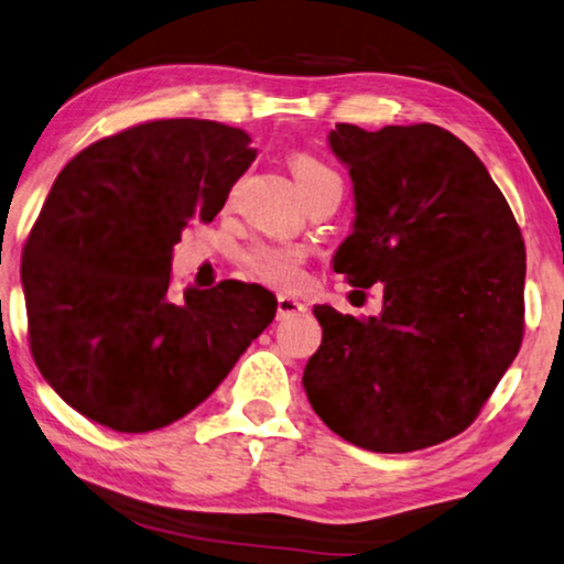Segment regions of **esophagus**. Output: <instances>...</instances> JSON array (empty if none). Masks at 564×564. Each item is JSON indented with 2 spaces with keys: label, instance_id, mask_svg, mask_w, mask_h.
Here are the masks:
<instances>
[{
  "label": "esophagus",
  "instance_id": "obj_1",
  "mask_svg": "<svg viewBox=\"0 0 564 564\" xmlns=\"http://www.w3.org/2000/svg\"><path fill=\"white\" fill-rule=\"evenodd\" d=\"M305 302L290 297V294H280L276 297V319H284V317H292V315H300V312H305Z\"/></svg>",
  "mask_w": 564,
  "mask_h": 564
}]
</instances>
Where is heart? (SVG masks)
Returning a JSON list of instances; mask_svg holds the SVG:
<instances>
[{
  "label": "heart",
  "mask_w": 564,
  "mask_h": 564,
  "mask_svg": "<svg viewBox=\"0 0 564 564\" xmlns=\"http://www.w3.org/2000/svg\"><path fill=\"white\" fill-rule=\"evenodd\" d=\"M292 171L305 196H312L325 186H343L340 176L310 153L294 155ZM245 264L257 280L274 284V288H292L302 276V252L292 245H270V241L252 245L245 252Z\"/></svg>",
  "instance_id": "heart-1"
}]
</instances>
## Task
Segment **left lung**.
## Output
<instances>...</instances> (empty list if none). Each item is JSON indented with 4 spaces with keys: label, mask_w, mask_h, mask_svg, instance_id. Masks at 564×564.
Returning <instances> with one entry per match:
<instances>
[{
    "label": "left lung",
    "mask_w": 564,
    "mask_h": 564,
    "mask_svg": "<svg viewBox=\"0 0 564 564\" xmlns=\"http://www.w3.org/2000/svg\"><path fill=\"white\" fill-rule=\"evenodd\" d=\"M327 141L355 194L333 267L352 288L383 282V312L315 307L323 343L305 393L368 452L436 446L471 426L522 345V231L487 166L444 128L337 123Z\"/></svg>",
    "instance_id": "8db88e82"
}]
</instances>
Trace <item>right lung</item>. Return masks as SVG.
<instances>
[{
    "label": "right lung",
    "instance_id": "add662e5",
    "mask_svg": "<svg viewBox=\"0 0 564 564\" xmlns=\"http://www.w3.org/2000/svg\"><path fill=\"white\" fill-rule=\"evenodd\" d=\"M241 128L169 118L83 149L22 252L30 350L77 413L120 433L184 419L274 319L259 284L171 292L186 224H209L257 151Z\"/></svg>",
    "mask_w": 564,
    "mask_h": 564
}]
</instances>
